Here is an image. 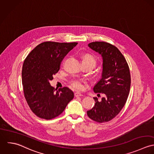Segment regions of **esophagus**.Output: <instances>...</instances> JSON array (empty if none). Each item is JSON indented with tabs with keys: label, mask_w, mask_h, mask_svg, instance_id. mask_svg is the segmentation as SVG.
Here are the masks:
<instances>
[{
	"label": "esophagus",
	"mask_w": 154,
	"mask_h": 154,
	"mask_svg": "<svg viewBox=\"0 0 154 154\" xmlns=\"http://www.w3.org/2000/svg\"><path fill=\"white\" fill-rule=\"evenodd\" d=\"M74 96H75V97H79V96H82V94L80 92H75L74 93Z\"/></svg>",
	"instance_id": "1"
}]
</instances>
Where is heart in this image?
Returning a JSON list of instances; mask_svg holds the SVG:
<instances>
[{"label": "heart", "instance_id": "1", "mask_svg": "<svg viewBox=\"0 0 154 154\" xmlns=\"http://www.w3.org/2000/svg\"><path fill=\"white\" fill-rule=\"evenodd\" d=\"M83 64H90L94 68L96 64V60L92 55L89 54H85L82 57ZM83 81L81 79H72L70 81L71 86L75 89L81 90L83 88Z\"/></svg>", "mask_w": 154, "mask_h": 154}]
</instances>
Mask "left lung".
I'll return each mask as SVG.
<instances>
[{"label": "left lung", "instance_id": "1", "mask_svg": "<svg viewBox=\"0 0 154 154\" xmlns=\"http://www.w3.org/2000/svg\"><path fill=\"white\" fill-rule=\"evenodd\" d=\"M88 46L103 58L102 79L93 91L104 97L100 100L94 97V106L87 114L96 122L105 123L116 117L126 103L131 85L130 69L123 54L115 46L104 42H92Z\"/></svg>", "mask_w": 154, "mask_h": 154}]
</instances>
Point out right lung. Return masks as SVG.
<instances>
[{
	"label": "right lung",
	"instance_id": "1",
	"mask_svg": "<svg viewBox=\"0 0 154 154\" xmlns=\"http://www.w3.org/2000/svg\"><path fill=\"white\" fill-rule=\"evenodd\" d=\"M78 43L45 42L37 45L24 60L22 83L25 99L38 117L53 119L60 116L74 98L68 88L55 89L49 83L60 69L61 62Z\"/></svg>",
	"mask_w": 154,
	"mask_h": 154
}]
</instances>
